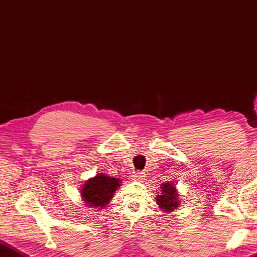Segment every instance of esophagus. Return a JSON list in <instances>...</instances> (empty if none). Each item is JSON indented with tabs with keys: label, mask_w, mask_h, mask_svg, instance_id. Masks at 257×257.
<instances>
[{
	"label": "esophagus",
	"mask_w": 257,
	"mask_h": 257,
	"mask_svg": "<svg viewBox=\"0 0 257 257\" xmlns=\"http://www.w3.org/2000/svg\"><path fill=\"white\" fill-rule=\"evenodd\" d=\"M132 177H133V180H135V181H140V180H142L143 177H144V173L143 172H140V171L134 172Z\"/></svg>",
	"instance_id": "34e87169"
}]
</instances>
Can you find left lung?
I'll return each instance as SVG.
<instances>
[{"mask_svg": "<svg viewBox=\"0 0 257 257\" xmlns=\"http://www.w3.org/2000/svg\"><path fill=\"white\" fill-rule=\"evenodd\" d=\"M160 190V195L156 197V203L159 204L162 209L166 212H171L175 207L179 206V195L175 190L174 183L167 182L165 184H162Z\"/></svg>", "mask_w": 257, "mask_h": 257, "instance_id": "left-lung-1", "label": "left lung"}]
</instances>
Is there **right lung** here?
I'll list each match as a JSON object with an SVG mask.
<instances>
[{
	"label": "right lung",
	"instance_id": "obj_1",
	"mask_svg": "<svg viewBox=\"0 0 257 257\" xmlns=\"http://www.w3.org/2000/svg\"><path fill=\"white\" fill-rule=\"evenodd\" d=\"M118 186V179L98 174L85 183L82 188V197L88 206L103 208L108 204Z\"/></svg>",
	"mask_w": 257,
	"mask_h": 257
}]
</instances>
